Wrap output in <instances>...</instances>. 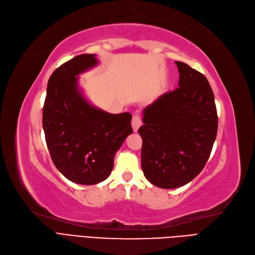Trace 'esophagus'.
<instances>
[{"mask_svg":"<svg viewBox=\"0 0 255 255\" xmlns=\"http://www.w3.org/2000/svg\"><path fill=\"white\" fill-rule=\"evenodd\" d=\"M141 119H140V117L138 115H134L133 118H131V127H133V129L134 131H137L138 128H140V126H141Z\"/></svg>","mask_w":255,"mask_h":255,"instance_id":"obj_1","label":"esophagus"}]
</instances>
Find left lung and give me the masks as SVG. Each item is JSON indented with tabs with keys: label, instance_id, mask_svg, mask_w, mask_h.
I'll list each match as a JSON object with an SVG mask.
<instances>
[{
	"label": "left lung",
	"instance_id": "obj_1",
	"mask_svg": "<svg viewBox=\"0 0 255 255\" xmlns=\"http://www.w3.org/2000/svg\"><path fill=\"white\" fill-rule=\"evenodd\" d=\"M178 87L143 110L141 166L145 178L162 189L179 188L204 169L217 134L214 95L207 78L176 61Z\"/></svg>",
	"mask_w": 255,
	"mask_h": 255
}]
</instances>
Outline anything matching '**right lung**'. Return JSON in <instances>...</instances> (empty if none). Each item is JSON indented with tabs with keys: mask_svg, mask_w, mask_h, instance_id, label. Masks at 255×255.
<instances>
[{
	"mask_svg": "<svg viewBox=\"0 0 255 255\" xmlns=\"http://www.w3.org/2000/svg\"><path fill=\"white\" fill-rule=\"evenodd\" d=\"M98 64L96 55L77 56L50 76L43 107V129L56 168L75 183L107 179L114 157L133 133L129 113L110 114L86 100L79 75Z\"/></svg>",
	"mask_w": 255,
	"mask_h": 255,
	"instance_id": "obj_1",
	"label": "right lung"
}]
</instances>
